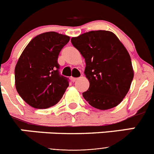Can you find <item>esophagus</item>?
<instances>
[{"label": "esophagus", "mask_w": 154, "mask_h": 154, "mask_svg": "<svg viewBox=\"0 0 154 154\" xmlns=\"http://www.w3.org/2000/svg\"><path fill=\"white\" fill-rule=\"evenodd\" d=\"M71 80H72V82H75L76 80H77V78H74V77H72V78H71Z\"/></svg>", "instance_id": "obj_1"}]
</instances>
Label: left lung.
<instances>
[{
    "instance_id": "8db88e82",
    "label": "left lung",
    "mask_w": 154,
    "mask_h": 154,
    "mask_svg": "<svg viewBox=\"0 0 154 154\" xmlns=\"http://www.w3.org/2000/svg\"><path fill=\"white\" fill-rule=\"evenodd\" d=\"M85 58L89 88L82 93L89 105L106 110L126 96L133 79L131 58L116 35L109 31H91L71 39Z\"/></svg>"
}]
</instances>
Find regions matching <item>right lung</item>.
Segmentation results:
<instances>
[{
    "label": "right lung",
    "instance_id": "add662e5",
    "mask_svg": "<svg viewBox=\"0 0 154 154\" xmlns=\"http://www.w3.org/2000/svg\"><path fill=\"white\" fill-rule=\"evenodd\" d=\"M67 35L49 31L28 43L15 66L17 92L29 106L46 109L56 104L69 86V79L59 72L58 58L69 42Z\"/></svg>",
    "mask_w": 154,
    "mask_h": 154
}]
</instances>
